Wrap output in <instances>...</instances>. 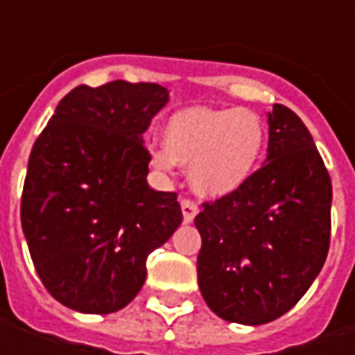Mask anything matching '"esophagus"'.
Masks as SVG:
<instances>
[{
    "instance_id": "34e87169",
    "label": "esophagus",
    "mask_w": 355,
    "mask_h": 355,
    "mask_svg": "<svg viewBox=\"0 0 355 355\" xmlns=\"http://www.w3.org/2000/svg\"><path fill=\"white\" fill-rule=\"evenodd\" d=\"M198 211H199V207L193 199H182V213H184L185 223H191V221H193V217L198 215Z\"/></svg>"
}]
</instances>
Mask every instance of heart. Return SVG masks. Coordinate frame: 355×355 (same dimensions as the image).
Wrapping results in <instances>:
<instances>
[{"instance_id":"heart-1","label":"heart","mask_w":355,"mask_h":355,"mask_svg":"<svg viewBox=\"0 0 355 355\" xmlns=\"http://www.w3.org/2000/svg\"><path fill=\"white\" fill-rule=\"evenodd\" d=\"M164 140L166 148H152L157 170L171 171L175 162L191 166L193 187L219 198L251 178L263 154L265 124L245 108H185L170 118Z\"/></svg>"}]
</instances>
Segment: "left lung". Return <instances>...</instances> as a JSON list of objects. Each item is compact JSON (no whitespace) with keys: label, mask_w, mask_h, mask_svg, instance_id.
Instances as JSON below:
<instances>
[{"label":"left lung","mask_w":355,"mask_h":355,"mask_svg":"<svg viewBox=\"0 0 355 355\" xmlns=\"http://www.w3.org/2000/svg\"><path fill=\"white\" fill-rule=\"evenodd\" d=\"M266 152L245 184L196 217L199 291L219 318L249 326L286 314L330 249L332 182L304 122L282 104L268 112Z\"/></svg>","instance_id":"1"}]
</instances>
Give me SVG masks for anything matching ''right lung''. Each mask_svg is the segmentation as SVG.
<instances>
[{
    "label": "right lung",
    "instance_id": "right-lung-1",
    "mask_svg": "<svg viewBox=\"0 0 355 355\" xmlns=\"http://www.w3.org/2000/svg\"><path fill=\"white\" fill-rule=\"evenodd\" d=\"M156 83L80 85L35 140L21 227L49 294L85 314H110L140 293L146 259L182 223L178 193L152 189L142 142L168 103Z\"/></svg>",
    "mask_w": 355,
    "mask_h": 355
}]
</instances>
